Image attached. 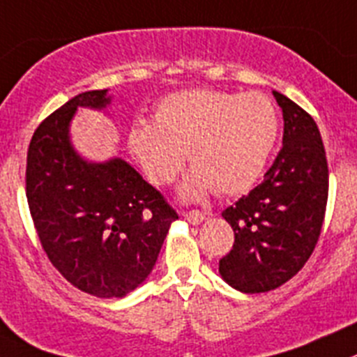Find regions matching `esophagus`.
<instances>
[{
    "instance_id": "esophagus-1",
    "label": "esophagus",
    "mask_w": 357,
    "mask_h": 357,
    "mask_svg": "<svg viewBox=\"0 0 357 357\" xmlns=\"http://www.w3.org/2000/svg\"><path fill=\"white\" fill-rule=\"evenodd\" d=\"M183 216H185V220L186 222H188V224H192V225H199V224H202V222H204V213H201V211H186V213H183Z\"/></svg>"
}]
</instances>
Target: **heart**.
I'll list each match as a JSON object with an SVG mask.
<instances>
[{"label": "heart", "instance_id": "1", "mask_svg": "<svg viewBox=\"0 0 357 357\" xmlns=\"http://www.w3.org/2000/svg\"><path fill=\"white\" fill-rule=\"evenodd\" d=\"M275 103L261 93L188 89L165 96L155 121L133 119L126 133L130 153L156 186L176 179L185 153L194 171L179 188L185 201L243 194L255 185L278 139Z\"/></svg>", "mask_w": 357, "mask_h": 357}]
</instances>
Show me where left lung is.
Wrapping results in <instances>:
<instances>
[{
	"mask_svg": "<svg viewBox=\"0 0 357 357\" xmlns=\"http://www.w3.org/2000/svg\"><path fill=\"white\" fill-rule=\"evenodd\" d=\"M284 112V139L264 181L222 213L234 231L220 276L246 294L284 285L305 266L321 234L328 202V162L317 123L273 91Z\"/></svg>",
	"mask_w": 357,
	"mask_h": 357,
	"instance_id": "obj_1",
	"label": "left lung"
}]
</instances>
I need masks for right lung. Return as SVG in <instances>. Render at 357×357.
Returning a JSON list of instances; mask_svg holds the SVG:
<instances>
[{
	"instance_id": "right-lung-1",
	"label": "right lung",
	"mask_w": 357,
	"mask_h": 357,
	"mask_svg": "<svg viewBox=\"0 0 357 357\" xmlns=\"http://www.w3.org/2000/svg\"><path fill=\"white\" fill-rule=\"evenodd\" d=\"M109 89L81 93L35 130L26 197L49 261L73 287L123 298L146 282L178 213L121 156L91 162L70 123L79 107L105 111Z\"/></svg>"
}]
</instances>
